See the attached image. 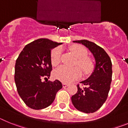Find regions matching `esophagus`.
I'll use <instances>...</instances> for the list:
<instances>
[{
  "mask_svg": "<svg viewBox=\"0 0 128 128\" xmlns=\"http://www.w3.org/2000/svg\"><path fill=\"white\" fill-rule=\"evenodd\" d=\"M68 86H69V84H66V83H63V84H62L63 88H66V87H68Z\"/></svg>",
  "mask_w": 128,
  "mask_h": 128,
  "instance_id": "obj_1",
  "label": "esophagus"
}]
</instances>
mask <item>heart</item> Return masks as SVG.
<instances>
[{
	"mask_svg": "<svg viewBox=\"0 0 128 128\" xmlns=\"http://www.w3.org/2000/svg\"><path fill=\"white\" fill-rule=\"evenodd\" d=\"M72 53L77 58L76 65L78 66L85 74L92 72L94 67V63L92 58L87 56V50L82 46L75 44L70 48ZM62 48L56 47L53 49L51 53V62L53 66H56L60 63ZM82 73L79 68H68L61 66L56 69L54 72L55 78L64 83L72 82L75 80L78 79L81 76Z\"/></svg>",
	"mask_w": 128,
	"mask_h": 128,
	"instance_id": "obj_1",
	"label": "heart"
}]
</instances>
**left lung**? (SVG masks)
<instances>
[{"mask_svg":"<svg viewBox=\"0 0 128 128\" xmlns=\"http://www.w3.org/2000/svg\"><path fill=\"white\" fill-rule=\"evenodd\" d=\"M81 43L90 50L95 58L94 72L88 79L81 82L86 87L81 88L77 84L78 91L72 96L75 108L86 113H94L101 108L107 99L112 80V63L110 57L94 42L87 40H75Z\"/></svg>","mask_w":128,"mask_h":128,"instance_id":"obj_1","label":"left lung"}]
</instances>
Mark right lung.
Instances as JSON below:
<instances>
[{
	"mask_svg": "<svg viewBox=\"0 0 128 128\" xmlns=\"http://www.w3.org/2000/svg\"><path fill=\"white\" fill-rule=\"evenodd\" d=\"M62 43L39 38L26 46L16 60L15 82L16 90L26 105L33 110L47 108L62 88L58 80L48 81L52 66L51 50ZM45 80L44 82L42 80Z\"/></svg>",
	"mask_w": 128,
	"mask_h": 128,
	"instance_id": "add662e5",
	"label": "right lung"
}]
</instances>
